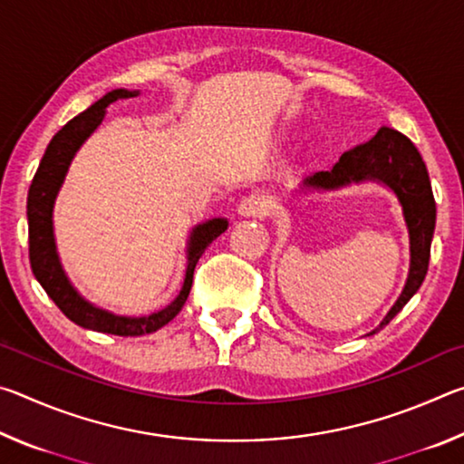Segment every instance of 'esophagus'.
Wrapping results in <instances>:
<instances>
[{
    "instance_id": "obj_1",
    "label": "esophagus",
    "mask_w": 464,
    "mask_h": 464,
    "mask_svg": "<svg viewBox=\"0 0 464 464\" xmlns=\"http://www.w3.org/2000/svg\"><path fill=\"white\" fill-rule=\"evenodd\" d=\"M237 213L241 217H251V218L266 217V213H268V200H266L262 194H249L246 198H241Z\"/></svg>"
}]
</instances>
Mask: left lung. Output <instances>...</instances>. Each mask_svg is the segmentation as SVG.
<instances>
[{
    "label": "left lung",
    "instance_id": "left-lung-1",
    "mask_svg": "<svg viewBox=\"0 0 464 464\" xmlns=\"http://www.w3.org/2000/svg\"><path fill=\"white\" fill-rule=\"evenodd\" d=\"M368 179L395 192L399 204L403 207L405 225L410 231V274H407L405 288L382 324L371 332L376 334L405 307L426 278L430 246L436 227V202L420 151L405 135L389 127H381L368 143L345 151L329 171H317L304 178L303 186L313 190H337V188L368 182Z\"/></svg>",
    "mask_w": 464,
    "mask_h": 464
}]
</instances>
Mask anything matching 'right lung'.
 <instances>
[{
	"label": "right lung",
	"instance_id": "add662e5",
	"mask_svg": "<svg viewBox=\"0 0 464 464\" xmlns=\"http://www.w3.org/2000/svg\"><path fill=\"white\" fill-rule=\"evenodd\" d=\"M139 96V92L129 90H112L108 92L104 98H100L96 104H92L85 112L77 114L75 119L69 121L57 135L51 139L49 147L41 160L36 174L33 178L28 190V202H26V215H28V254H30V266L36 280L46 290V295L53 298V303L65 313L67 319L73 324L82 325L85 329H93V332L112 334L122 337H137L145 334H153L157 329L169 324L179 311H182L188 295L192 288V276L194 268L198 264L200 256L204 254L210 243H213L218 235L227 231V218H210V221L196 225L190 239H188V264H186V276L179 295L171 301L166 309L151 313L147 317H122L114 315V313L104 311L100 307H93L92 303L77 293L72 282H69L65 270L59 262L57 243H54L53 233V207L57 200V194L63 186V179L67 176V169L72 166L73 157L77 153L85 139H88L93 130H96L106 116V108L116 100Z\"/></svg>",
	"mask_w": 464,
	"mask_h": 464
}]
</instances>
